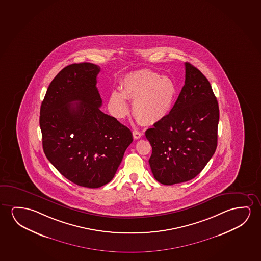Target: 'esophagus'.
<instances>
[{"label":"esophagus","mask_w":261,"mask_h":261,"mask_svg":"<svg viewBox=\"0 0 261 261\" xmlns=\"http://www.w3.org/2000/svg\"><path fill=\"white\" fill-rule=\"evenodd\" d=\"M143 136H144V134L142 132L136 131V130H134V131H133V136H134V138H135V139H139V138H141Z\"/></svg>","instance_id":"esophagus-1"}]
</instances>
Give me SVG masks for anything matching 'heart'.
<instances>
[{
    "instance_id": "b5f03b06",
    "label": "heart",
    "mask_w": 261,
    "mask_h": 261,
    "mask_svg": "<svg viewBox=\"0 0 261 261\" xmlns=\"http://www.w3.org/2000/svg\"><path fill=\"white\" fill-rule=\"evenodd\" d=\"M178 87L169 76L144 69L130 72L121 83V92L110 96V110L117 118L128 114L126 99L133 101V115L143 125H152L165 119L173 108Z\"/></svg>"
}]
</instances>
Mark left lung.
<instances>
[{
	"mask_svg": "<svg viewBox=\"0 0 261 261\" xmlns=\"http://www.w3.org/2000/svg\"><path fill=\"white\" fill-rule=\"evenodd\" d=\"M185 84L169 116L145 132L151 172L163 185L189 181L200 173L217 146L219 107L211 84L186 63Z\"/></svg>",
	"mask_w": 261,
	"mask_h": 261,
	"instance_id": "8db88e82",
	"label": "left lung"
}]
</instances>
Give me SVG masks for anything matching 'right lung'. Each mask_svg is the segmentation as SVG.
<instances>
[{
  "label": "right lung",
  "mask_w": 261,
  "mask_h": 261,
  "mask_svg": "<svg viewBox=\"0 0 261 261\" xmlns=\"http://www.w3.org/2000/svg\"><path fill=\"white\" fill-rule=\"evenodd\" d=\"M91 63L70 64L50 83L40 108L39 125L46 158L76 185L97 189L114 178L131 130L103 113Z\"/></svg>",
  "instance_id": "1"
}]
</instances>
